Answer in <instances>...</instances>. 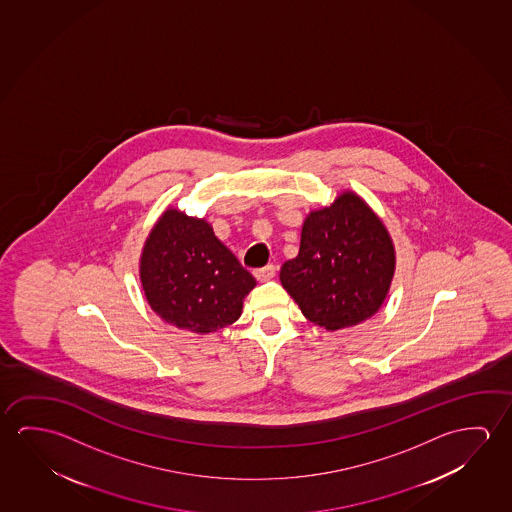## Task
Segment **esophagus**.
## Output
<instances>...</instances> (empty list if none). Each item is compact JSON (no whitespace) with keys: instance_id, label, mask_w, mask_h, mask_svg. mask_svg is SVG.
Listing matches in <instances>:
<instances>
[{"instance_id":"esophagus-1","label":"esophagus","mask_w":512,"mask_h":512,"mask_svg":"<svg viewBox=\"0 0 512 512\" xmlns=\"http://www.w3.org/2000/svg\"><path fill=\"white\" fill-rule=\"evenodd\" d=\"M274 276H276V265H267V267L254 270V277L258 281H268V279H272Z\"/></svg>"}]
</instances>
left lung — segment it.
<instances>
[{
    "label": "left lung",
    "mask_w": 512,
    "mask_h": 512,
    "mask_svg": "<svg viewBox=\"0 0 512 512\" xmlns=\"http://www.w3.org/2000/svg\"><path fill=\"white\" fill-rule=\"evenodd\" d=\"M395 252L388 231L357 195L311 211L301 249L281 267V283L304 317L327 331L356 325L381 308Z\"/></svg>",
    "instance_id": "1"
}]
</instances>
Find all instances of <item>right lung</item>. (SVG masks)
Here are the masks:
<instances>
[{
  "label": "right lung",
  "instance_id": "1",
  "mask_svg": "<svg viewBox=\"0 0 512 512\" xmlns=\"http://www.w3.org/2000/svg\"><path fill=\"white\" fill-rule=\"evenodd\" d=\"M140 279L151 308L165 322L199 334L238 320L256 284L210 224L178 210L165 211L147 238Z\"/></svg>",
  "mask_w": 512,
  "mask_h": 512
}]
</instances>
